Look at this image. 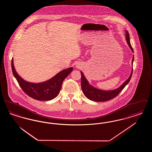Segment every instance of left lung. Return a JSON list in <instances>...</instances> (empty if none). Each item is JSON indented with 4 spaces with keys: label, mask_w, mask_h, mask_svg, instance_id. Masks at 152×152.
Segmentation results:
<instances>
[{
    "label": "left lung",
    "mask_w": 152,
    "mask_h": 152,
    "mask_svg": "<svg viewBox=\"0 0 152 152\" xmlns=\"http://www.w3.org/2000/svg\"><path fill=\"white\" fill-rule=\"evenodd\" d=\"M126 39L127 43L128 44L129 47H130L132 51L133 52V48L131 45L130 43V38H129V34L128 31H126ZM134 58H133L132 63H133ZM133 69L132 70V72L130 73V76L129 78L126 80L120 87L117 88L116 89L112 90V91H103L99 89L91 86L88 80L85 77L83 73L81 71V86L83 92L84 94L86 96L88 99L92 101H97V102H103V101H108L116 97L119 93L123 90L125 87L128 84L129 82L130 79L132 76Z\"/></svg>",
    "instance_id": "1"
}]
</instances>
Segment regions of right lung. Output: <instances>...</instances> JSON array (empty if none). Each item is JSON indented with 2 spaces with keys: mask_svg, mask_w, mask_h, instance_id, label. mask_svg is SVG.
I'll list each match as a JSON object with an SVG mask.
<instances>
[{
  "mask_svg": "<svg viewBox=\"0 0 152 152\" xmlns=\"http://www.w3.org/2000/svg\"><path fill=\"white\" fill-rule=\"evenodd\" d=\"M11 66L13 75L22 90L29 97L39 101L51 100L58 96L63 81L73 70V68L71 67L60 71L51 79L46 81L40 83H32L23 79L16 72L13 58Z\"/></svg>",
  "mask_w": 152,
  "mask_h": 152,
  "instance_id": "add662e5",
  "label": "right lung"
}]
</instances>
